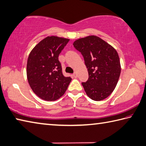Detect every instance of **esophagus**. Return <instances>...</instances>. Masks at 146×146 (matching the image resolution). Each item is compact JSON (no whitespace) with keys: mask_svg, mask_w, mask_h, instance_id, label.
<instances>
[{"mask_svg":"<svg viewBox=\"0 0 146 146\" xmlns=\"http://www.w3.org/2000/svg\"><path fill=\"white\" fill-rule=\"evenodd\" d=\"M73 76H74V78H78V74H77L76 72H74V74H73Z\"/></svg>","mask_w":146,"mask_h":146,"instance_id":"34e87169","label":"esophagus"}]
</instances>
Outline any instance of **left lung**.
<instances>
[{
	"label": "left lung",
	"instance_id": "8db88e82",
	"mask_svg": "<svg viewBox=\"0 0 146 146\" xmlns=\"http://www.w3.org/2000/svg\"><path fill=\"white\" fill-rule=\"evenodd\" d=\"M73 45L83 56L88 68V80L82 82L86 95L95 101L108 97L116 88L121 73L116 49L95 35L77 39Z\"/></svg>",
	"mask_w": 146,
	"mask_h": 146
}]
</instances>
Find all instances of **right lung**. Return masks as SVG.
<instances>
[{"label":"right lung","mask_w":146,"mask_h":146,"mask_svg":"<svg viewBox=\"0 0 146 146\" xmlns=\"http://www.w3.org/2000/svg\"><path fill=\"white\" fill-rule=\"evenodd\" d=\"M69 39L48 36L37 44L29 54L27 76L31 89L42 100L54 101L64 94L72 80L62 73L60 53Z\"/></svg>","instance_id":"add662e5"}]
</instances>
